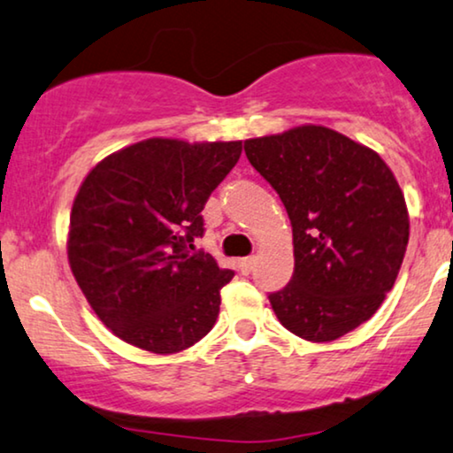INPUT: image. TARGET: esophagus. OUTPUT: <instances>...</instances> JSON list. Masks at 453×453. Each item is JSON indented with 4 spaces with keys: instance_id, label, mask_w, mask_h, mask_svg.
I'll return each mask as SVG.
<instances>
[{
    "instance_id": "obj_1",
    "label": "esophagus",
    "mask_w": 453,
    "mask_h": 453,
    "mask_svg": "<svg viewBox=\"0 0 453 453\" xmlns=\"http://www.w3.org/2000/svg\"><path fill=\"white\" fill-rule=\"evenodd\" d=\"M255 263H257V258H255V257L240 258V261H238V267H240V271H242V275H249L250 271L255 269Z\"/></svg>"
}]
</instances>
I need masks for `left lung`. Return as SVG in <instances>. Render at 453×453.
<instances>
[{"label":"left lung","mask_w":453,"mask_h":453,"mask_svg":"<svg viewBox=\"0 0 453 453\" xmlns=\"http://www.w3.org/2000/svg\"><path fill=\"white\" fill-rule=\"evenodd\" d=\"M273 186L294 236V273L269 294L277 319L309 342H334L375 315L406 255L402 188L375 150L306 124L244 142Z\"/></svg>","instance_id":"8db88e82"}]
</instances>
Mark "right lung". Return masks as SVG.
<instances>
[{
    "instance_id": "1",
    "label": "right lung",
    "mask_w": 453,
    "mask_h": 453,
    "mask_svg": "<svg viewBox=\"0 0 453 453\" xmlns=\"http://www.w3.org/2000/svg\"><path fill=\"white\" fill-rule=\"evenodd\" d=\"M242 142L149 138L99 161L70 213L68 261L90 309L119 340L155 354L195 346L234 277L195 250L201 211Z\"/></svg>"
}]
</instances>
